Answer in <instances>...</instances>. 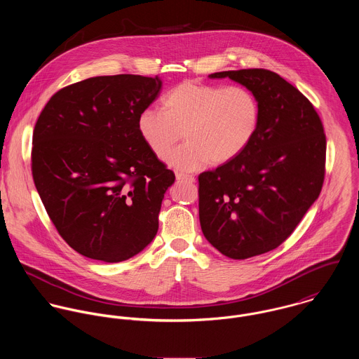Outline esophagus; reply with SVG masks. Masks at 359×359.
<instances>
[{
  "label": "esophagus",
  "instance_id": "34e87169",
  "mask_svg": "<svg viewBox=\"0 0 359 359\" xmlns=\"http://www.w3.org/2000/svg\"><path fill=\"white\" fill-rule=\"evenodd\" d=\"M177 180L180 181H189V182H195V177L185 174V172H177Z\"/></svg>",
  "mask_w": 359,
  "mask_h": 359
}]
</instances>
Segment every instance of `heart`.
Instances as JSON below:
<instances>
[{
    "instance_id": "b5f03b06",
    "label": "heart",
    "mask_w": 359,
    "mask_h": 359,
    "mask_svg": "<svg viewBox=\"0 0 359 359\" xmlns=\"http://www.w3.org/2000/svg\"><path fill=\"white\" fill-rule=\"evenodd\" d=\"M163 111L144 109L137 120L145 145L163 158L181 140H187L168 156L170 165L195 171L210 161L225 164L242 154L256 135L259 103L243 86H219L187 80L163 98Z\"/></svg>"
}]
</instances>
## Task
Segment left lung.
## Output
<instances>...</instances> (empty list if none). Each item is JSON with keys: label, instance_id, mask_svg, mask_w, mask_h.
<instances>
[{"label": "left lung", "instance_id": "left-lung-1", "mask_svg": "<svg viewBox=\"0 0 359 359\" xmlns=\"http://www.w3.org/2000/svg\"><path fill=\"white\" fill-rule=\"evenodd\" d=\"M255 93L259 124L249 147L199 175V218L205 239L224 256L245 259L280 246L318 199L326 135L312 103L266 69L218 72Z\"/></svg>", "mask_w": 359, "mask_h": 359}]
</instances>
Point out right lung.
Masks as SVG:
<instances>
[{
    "label": "right lung",
    "mask_w": 359,
    "mask_h": 359,
    "mask_svg": "<svg viewBox=\"0 0 359 359\" xmlns=\"http://www.w3.org/2000/svg\"><path fill=\"white\" fill-rule=\"evenodd\" d=\"M160 88L158 77H91L55 93L37 118L34 185L57 233L81 256L120 262L157 233L175 174L145 145L137 120Z\"/></svg>",
    "instance_id": "add662e5"
}]
</instances>
